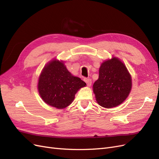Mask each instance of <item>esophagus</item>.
Masks as SVG:
<instances>
[{"label": "esophagus", "instance_id": "esophagus-1", "mask_svg": "<svg viewBox=\"0 0 159 159\" xmlns=\"http://www.w3.org/2000/svg\"><path fill=\"white\" fill-rule=\"evenodd\" d=\"M84 81L87 84L88 86H91V80L90 78H84Z\"/></svg>", "mask_w": 159, "mask_h": 159}]
</instances>
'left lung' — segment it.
Wrapping results in <instances>:
<instances>
[{
  "label": "left lung",
  "mask_w": 159,
  "mask_h": 159,
  "mask_svg": "<svg viewBox=\"0 0 159 159\" xmlns=\"http://www.w3.org/2000/svg\"><path fill=\"white\" fill-rule=\"evenodd\" d=\"M131 76L126 66L117 57L103 61L99 70V78L93 85L96 101L105 108L121 104L131 91Z\"/></svg>",
  "instance_id": "left-lung-1"
}]
</instances>
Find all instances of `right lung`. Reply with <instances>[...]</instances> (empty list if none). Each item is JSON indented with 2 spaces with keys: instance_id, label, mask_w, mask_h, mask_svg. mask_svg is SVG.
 <instances>
[{
  "instance_id": "1",
  "label": "right lung",
  "mask_w": 159,
  "mask_h": 159,
  "mask_svg": "<svg viewBox=\"0 0 159 159\" xmlns=\"http://www.w3.org/2000/svg\"><path fill=\"white\" fill-rule=\"evenodd\" d=\"M85 85L80 78L71 75L63 62L54 60L41 72L38 89L46 103L57 109H64L72 103L75 93Z\"/></svg>"
}]
</instances>
